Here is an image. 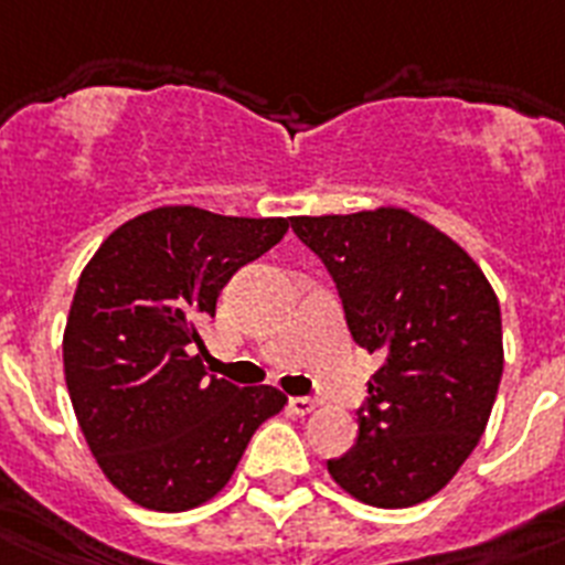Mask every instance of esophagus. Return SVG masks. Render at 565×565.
Wrapping results in <instances>:
<instances>
[{
    "instance_id": "34e87169",
    "label": "esophagus",
    "mask_w": 565,
    "mask_h": 565,
    "mask_svg": "<svg viewBox=\"0 0 565 565\" xmlns=\"http://www.w3.org/2000/svg\"><path fill=\"white\" fill-rule=\"evenodd\" d=\"M288 409L294 416H309L317 409V401L309 398V395H294V398H288Z\"/></svg>"
}]
</instances>
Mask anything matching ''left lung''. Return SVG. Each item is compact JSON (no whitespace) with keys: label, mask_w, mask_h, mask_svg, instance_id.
<instances>
[{"label":"left lung","mask_w":565,"mask_h":565,"mask_svg":"<svg viewBox=\"0 0 565 565\" xmlns=\"http://www.w3.org/2000/svg\"><path fill=\"white\" fill-rule=\"evenodd\" d=\"M332 274L352 340L384 358L358 407V441L334 482L375 508L439 493L473 454L502 377L491 282L450 236L401 207L294 216Z\"/></svg>","instance_id":"left-lung-1"}]
</instances>
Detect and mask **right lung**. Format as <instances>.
Listing matches in <instances>:
<instances>
[{"instance_id":"right-lung-1","label":"right lung","mask_w":565,"mask_h":565,"mask_svg":"<svg viewBox=\"0 0 565 565\" xmlns=\"http://www.w3.org/2000/svg\"><path fill=\"white\" fill-rule=\"evenodd\" d=\"M286 231L288 218L158 207L120 225L81 274L65 384L97 465L138 505L188 511L216 497L286 404L274 386L207 375L199 334L227 279Z\"/></svg>"}]
</instances>
